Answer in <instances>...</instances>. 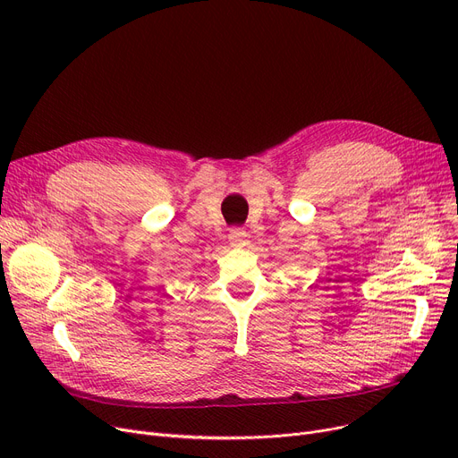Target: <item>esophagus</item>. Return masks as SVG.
<instances>
[{"label": "esophagus", "instance_id": "esophagus-1", "mask_svg": "<svg viewBox=\"0 0 458 458\" xmlns=\"http://www.w3.org/2000/svg\"><path fill=\"white\" fill-rule=\"evenodd\" d=\"M247 237L249 233L243 228H233L228 233V242L232 247H243L247 243Z\"/></svg>", "mask_w": 458, "mask_h": 458}]
</instances>
